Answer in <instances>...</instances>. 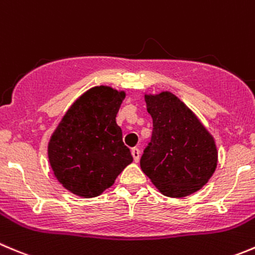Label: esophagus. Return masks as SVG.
I'll return each mask as SVG.
<instances>
[{
	"label": "esophagus",
	"instance_id": "1",
	"mask_svg": "<svg viewBox=\"0 0 255 255\" xmlns=\"http://www.w3.org/2000/svg\"><path fill=\"white\" fill-rule=\"evenodd\" d=\"M132 155H133V159H134V162H139V157H140V153H139V149L138 148H132Z\"/></svg>",
	"mask_w": 255,
	"mask_h": 255
}]
</instances>
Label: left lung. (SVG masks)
I'll use <instances>...</instances> for the list:
<instances>
[{
  "instance_id": "1",
  "label": "left lung",
  "mask_w": 255,
  "mask_h": 255,
  "mask_svg": "<svg viewBox=\"0 0 255 255\" xmlns=\"http://www.w3.org/2000/svg\"><path fill=\"white\" fill-rule=\"evenodd\" d=\"M144 100L153 132L140 157V168L164 196H189L201 189L216 170V142L173 93L145 95Z\"/></svg>"
}]
</instances>
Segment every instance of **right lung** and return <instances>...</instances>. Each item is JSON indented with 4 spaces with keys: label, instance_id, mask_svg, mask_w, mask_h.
Segmentation results:
<instances>
[{
    "label": "right lung",
    "instance_id": "1",
    "mask_svg": "<svg viewBox=\"0 0 255 255\" xmlns=\"http://www.w3.org/2000/svg\"><path fill=\"white\" fill-rule=\"evenodd\" d=\"M126 93L93 87L70 107L48 143L54 177L66 189L93 198L115 183L133 160L116 122Z\"/></svg>",
    "mask_w": 255,
    "mask_h": 255
}]
</instances>
